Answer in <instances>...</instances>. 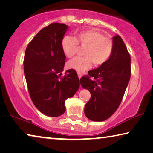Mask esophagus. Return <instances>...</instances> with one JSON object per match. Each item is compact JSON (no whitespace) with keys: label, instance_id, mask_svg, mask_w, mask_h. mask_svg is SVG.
Wrapping results in <instances>:
<instances>
[{"label":"esophagus","instance_id":"34e87169","mask_svg":"<svg viewBox=\"0 0 153 153\" xmlns=\"http://www.w3.org/2000/svg\"><path fill=\"white\" fill-rule=\"evenodd\" d=\"M77 76H78V78H79V79H80V78L82 77V76L81 73H79V72L77 73Z\"/></svg>","mask_w":153,"mask_h":153}]
</instances>
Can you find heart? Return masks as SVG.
Returning a JSON list of instances; mask_svg holds the SVG:
<instances>
[{
  "label": "heart",
  "mask_w": 153,
  "mask_h": 153,
  "mask_svg": "<svg viewBox=\"0 0 153 153\" xmlns=\"http://www.w3.org/2000/svg\"><path fill=\"white\" fill-rule=\"evenodd\" d=\"M85 48L84 57H76L67 62V67L77 72L90 69L92 63L101 66L108 61L113 50V43L110 39L96 29H87L76 33L75 37L65 36L62 39L61 48L64 54L72 58L79 46Z\"/></svg>",
  "instance_id": "b5f03b06"
}]
</instances>
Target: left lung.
Masks as SVG:
<instances>
[{
	"label": "left lung",
	"mask_w": 153,
	"mask_h": 153,
	"mask_svg": "<svg viewBox=\"0 0 153 153\" xmlns=\"http://www.w3.org/2000/svg\"><path fill=\"white\" fill-rule=\"evenodd\" d=\"M112 39L113 50L108 61L89 71L88 76L79 80L91 94L84 114L89 120L96 122L105 120L116 111L131 77V57L127 47L119 35Z\"/></svg>",
	"instance_id": "1"
}]
</instances>
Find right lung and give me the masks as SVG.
<instances>
[{
	"mask_svg": "<svg viewBox=\"0 0 153 153\" xmlns=\"http://www.w3.org/2000/svg\"><path fill=\"white\" fill-rule=\"evenodd\" d=\"M68 28L60 23L43 28L28 43L24 55V72L30 98L41 112L52 117L65 113V101L79 87L75 70H67L60 77L66 59L61 42Z\"/></svg>",
	"mask_w": 153,
	"mask_h": 153,
	"instance_id": "obj_1",
	"label": "right lung"
}]
</instances>
